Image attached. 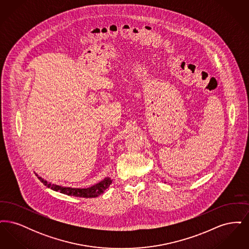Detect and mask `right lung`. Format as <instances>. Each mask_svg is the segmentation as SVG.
I'll return each mask as SVG.
<instances>
[{
    "label": "right lung",
    "mask_w": 249,
    "mask_h": 249,
    "mask_svg": "<svg viewBox=\"0 0 249 249\" xmlns=\"http://www.w3.org/2000/svg\"><path fill=\"white\" fill-rule=\"evenodd\" d=\"M37 178L45 186L50 188L51 190L59 191L60 193H63V194H66L69 196H75V197H81V198H95V197L101 195L102 193H104V191L107 190L112 183V179L107 178L90 188L75 189V188H67V187H61L58 185L50 184V183H48V181L44 180L43 178H40L38 176H37Z\"/></svg>",
    "instance_id": "add662e5"
}]
</instances>
